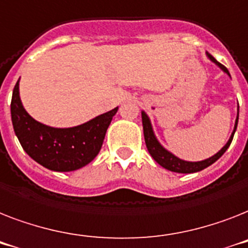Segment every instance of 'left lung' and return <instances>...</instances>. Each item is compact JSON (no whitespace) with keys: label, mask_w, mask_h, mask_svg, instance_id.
<instances>
[{"label":"left lung","mask_w":248,"mask_h":248,"mask_svg":"<svg viewBox=\"0 0 248 248\" xmlns=\"http://www.w3.org/2000/svg\"><path fill=\"white\" fill-rule=\"evenodd\" d=\"M206 56L209 57L210 60L213 61L214 64L217 65L221 70L227 73L229 77V71L225 68L224 65H221L220 62H217L215 59H214L210 53L206 52ZM142 124H143V134H144V142H146V146H147V150L150 152V155L154 157L158 165H161L162 168L170 170V171H174V173H182V174H189V173H197V171H201L205 168L210 166L211 164L217 161V158H220L223 156L225 151L228 150V147L231 146L232 140H233V136L235 133V129H237V124H238V114H237V119H235L234 129L232 132L231 138L228 140V142L225 143V146L221 148L220 151L217 152L215 155L211 156L209 158H205L202 161H186V160H182V158L177 157V156L171 154L170 151H168L165 147H162L161 143L158 142L157 138H156L155 133H154V129H152L151 120L148 118V115L144 111H142Z\"/></svg>","instance_id":"obj_1"}]
</instances>
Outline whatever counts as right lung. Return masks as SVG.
Here are the masks:
<instances>
[{
    "instance_id": "right-lung-1",
    "label": "right lung",
    "mask_w": 248,
    "mask_h": 248,
    "mask_svg": "<svg viewBox=\"0 0 248 248\" xmlns=\"http://www.w3.org/2000/svg\"><path fill=\"white\" fill-rule=\"evenodd\" d=\"M19 80L13 91L11 120L24 151L34 161L53 171H73L90 164L98 155L118 108L80 125L53 128L37 122L24 108Z\"/></svg>"
}]
</instances>
